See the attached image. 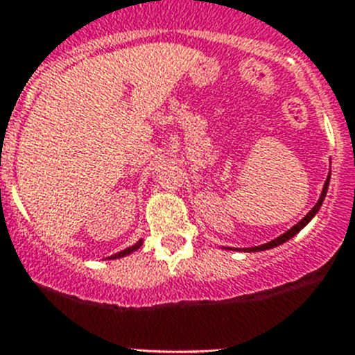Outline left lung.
Segmentation results:
<instances>
[{
	"label": "left lung",
	"mask_w": 355,
	"mask_h": 355,
	"mask_svg": "<svg viewBox=\"0 0 355 355\" xmlns=\"http://www.w3.org/2000/svg\"><path fill=\"white\" fill-rule=\"evenodd\" d=\"M329 180H331V175H327V181H325V184H324V190H322V196H320V199H318V202H316L315 206H313V209L309 213H307L306 216H304L302 220L299 222V224H295L293 227L291 229H288L286 233L284 234H281V236H277L275 238V240H272V241H268V243H263V245H259V247H250V249H247L249 250V252H258V250H266V249H274V247H277V245H281V243H284V241H288L290 240V238H293L295 234L299 233L300 229L304 227V225H307L309 224V220H311L313 216L316 215V213H318V209H320V206H322V202H324V199H325V196H327V188H329Z\"/></svg>",
	"instance_id": "left-lung-1"
}]
</instances>
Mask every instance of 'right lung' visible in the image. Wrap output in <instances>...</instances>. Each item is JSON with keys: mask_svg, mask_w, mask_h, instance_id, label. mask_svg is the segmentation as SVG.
<instances>
[{"mask_svg": "<svg viewBox=\"0 0 355 355\" xmlns=\"http://www.w3.org/2000/svg\"><path fill=\"white\" fill-rule=\"evenodd\" d=\"M140 247H142V240H139V241H137V243H135V245L128 247V249L121 250V252L114 254V256H110V259H117V258H124V256H128V254L135 252V250H139V249H140Z\"/></svg>", "mask_w": 355, "mask_h": 355, "instance_id": "add662e5", "label": "right lung"}]
</instances>
